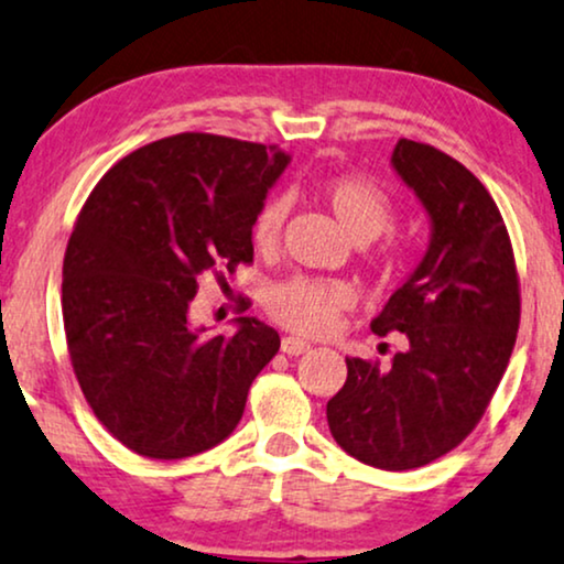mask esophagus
Instances as JSON below:
<instances>
[{"label":"esophagus","mask_w":564,"mask_h":564,"mask_svg":"<svg viewBox=\"0 0 564 564\" xmlns=\"http://www.w3.org/2000/svg\"><path fill=\"white\" fill-rule=\"evenodd\" d=\"M281 351L289 356H299V354L310 351V344H306L304 338H296V335H286V338L281 340Z\"/></svg>","instance_id":"34e87169"}]
</instances>
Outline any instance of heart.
<instances>
[{"label":"heart","instance_id":"obj_1","mask_svg":"<svg viewBox=\"0 0 564 564\" xmlns=\"http://www.w3.org/2000/svg\"><path fill=\"white\" fill-rule=\"evenodd\" d=\"M317 197L327 205L335 220L356 241H372L393 226L395 203L390 192L361 174H333L317 182ZM289 205L283 197H268L249 226L252 247L270 254L281 241ZM409 252L395 241L367 254V265L384 281L401 278L409 270ZM354 304V291L344 281L312 275H291L270 283L265 291V312L278 325L304 335L333 330L340 312Z\"/></svg>","mask_w":564,"mask_h":564}]
</instances>
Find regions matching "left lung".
Masks as SVG:
<instances>
[{"label":"left lung","instance_id":"1","mask_svg":"<svg viewBox=\"0 0 564 564\" xmlns=\"http://www.w3.org/2000/svg\"><path fill=\"white\" fill-rule=\"evenodd\" d=\"M393 166L432 218V245L372 319L409 346L382 367L346 359L327 426L348 455L382 471L426 466L476 430L508 369L520 325V278L502 213L463 163L398 140Z\"/></svg>","mask_w":564,"mask_h":564}]
</instances>
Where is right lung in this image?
Returning a JSON list of instances; mask_svg holds the SVG:
<instances>
[{
	"instance_id": "add662e5",
	"label": "right lung",
	"mask_w": 564,
	"mask_h": 564,
	"mask_svg": "<svg viewBox=\"0 0 564 564\" xmlns=\"http://www.w3.org/2000/svg\"><path fill=\"white\" fill-rule=\"evenodd\" d=\"M289 155L278 145L182 132L124 155L85 199L62 268L73 372L127 451L180 460L224 442L249 384L281 348L239 317L234 335L189 325L197 278L252 262L249 226Z\"/></svg>"
}]
</instances>
